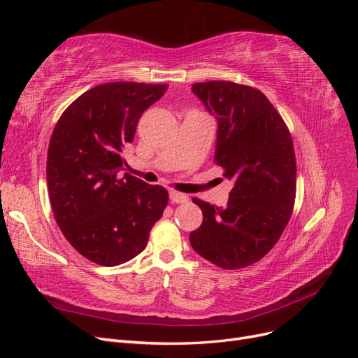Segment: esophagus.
Masks as SVG:
<instances>
[{
    "mask_svg": "<svg viewBox=\"0 0 358 358\" xmlns=\"http://www.w3.org/2000/svg\"><path fill=\"white\" fill-rule=\"evenodd\" d=\"M170 200L176 204H182V203H187L188 201V196L187 194H182V192H176V191H170Z\"/></svg>",
    "mask_w": 358,
    "mask_h": 358,
    "instance_id": "1",
    "label": "esophagus"
}]
</instances>
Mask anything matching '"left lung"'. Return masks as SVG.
Segmentation results:
<instances>
[{
    "instance_id": "obj_1",
    "label": "left lung",
    "mask_w": 358,
    "mask_h": 358,
    "mask_svg": "<svg viewBox=\"0 0 358 358\" xmlns=\"http://www.w3.org/2000/svg\"><path fill=\"white\" fill-rule=\"evenodd\" d=\"M191 91L216 119L215 161L234 185L225 208L194 199L203 222L189 243L218 267L251 266L275 246L292 212L296 155L289 131L258 90L213 80Z\"/></svg>"
}]
</instances>
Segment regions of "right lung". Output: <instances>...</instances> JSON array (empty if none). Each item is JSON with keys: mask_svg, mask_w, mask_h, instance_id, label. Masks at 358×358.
<instances>
[{"mask_svg": "<svg viewBox=\"0 0 358 358\" xmlns=\"http://www.w3.org/2000/svg\"><path fill=\"white\" fill-rule=\"evenodd\" d=\"M167 85L112 82L82 94L62 113L48 149V189L53 215L71 246L106 267L146 248L169 192L129 176L122 152L140 116Z\"/></svg>", "mask_w": 358, "mask_h": 358, "instance_id": "right-lung-1", "label": "right lung"}]
</instances>
